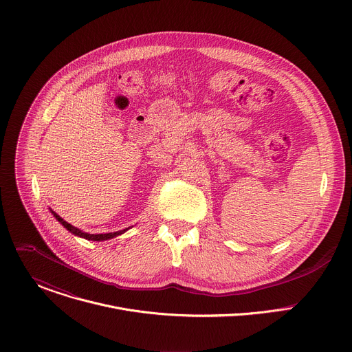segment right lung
Wrapping results in <instances>:
<instances>
[{
  "label": "right lung",
  "instance_id": "add662e5",
  "mask_svg": "<svg viewBox=\"0 0 352 352\" xmlns=\"http://www.w3.org/2000/svg\"><path fill=\"white\" fill-rule=\"evenodd\" d=\"M52 213L54 214V217L69 231V232H72L74 235H76V236H80V238H85V239H87V241H106V239H111V238H114V236H117V235H121V234H124L128 228H125V230H122V231H117V232H109V234H87V232H83V231H80L79 228H76V227H74V226H71L69 223H67L64 219H61L57 213H54L53 210H52Z\"/></svg>",
  "mask_w": 352,
  "mask_h": 352
}]
</instances>
